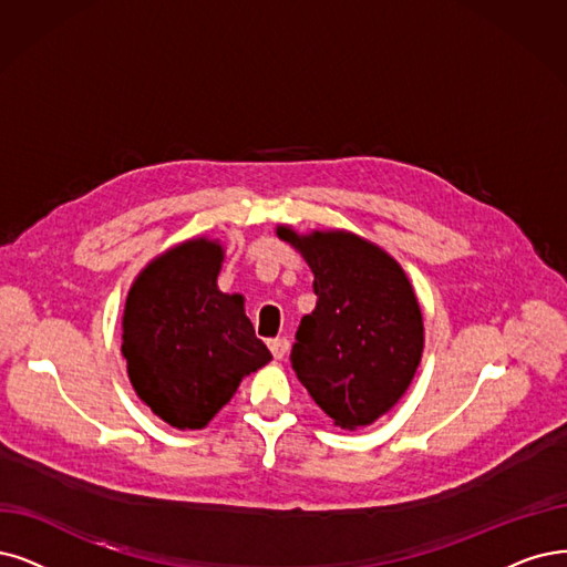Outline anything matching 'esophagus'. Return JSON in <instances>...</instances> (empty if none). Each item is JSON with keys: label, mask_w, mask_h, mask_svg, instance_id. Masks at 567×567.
Masks as SVG:
<instances>
[{"label": "esophagus", "mask_w": 567, "mask_h": 567, "mask_svg": "<svg viewBox=\"0 0 567 567\" xmlns=\"http://www.w3.org/2000/svg\"><path fill=\"white\" fill-rule=\"evenodd\" d=\"M268 348H270V352H272V358H276V360H282L285 354H287V350H289V341H287L285 337L270 339V341H268Z\"/></svg>", "instance_id": "1"}]
</instances>
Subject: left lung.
Returning <instances> with one entry per match:
<instances>
[{
	"label": "left lung",
	"mask_w": 567,
	"mask_h": 567,
	"mask_svg": "<svg viewBox=\"0 0 567 567\" xmlns=\"http://www.w3.org/2000/svg\"><path fill=\"white\" fill-rule=\"evenodd\" d=\"M278 236L308 261L316 310L291 346V369L333 425L379 421L411 385L423 354V312L402 266L348 230Z\"/></svg>",
	"instance_id": "1"
}]
</instances>
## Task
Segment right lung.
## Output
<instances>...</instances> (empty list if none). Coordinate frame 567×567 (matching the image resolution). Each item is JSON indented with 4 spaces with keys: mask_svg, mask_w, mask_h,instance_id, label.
Here are the masks:
<instances>
[{
    "mask_svg": "<svg viewBox=\"0 0 567 567\" xmlns=\"http://www.w3.org/2000/svg\"><path fill=\"white\" fill-rule=\"evenodd\" d=\"M224 247L184 240L140 272L123 310L121 352L140 400L177 430H203L240 381L272 358L240 295L217 276Z\"/></svg>",
    "mask_w": 567,
    "mask_h": 567,
    "instance_id": "obj_1",
    "label": "right lung"
}]
</instances>
